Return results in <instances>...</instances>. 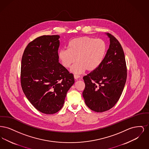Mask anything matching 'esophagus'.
I'll return each mask as SVG.
<instances>
[{
	"label": "esophagus",
	"mask_w": 149,
	"mask_h": 149,
	"mask_svg": "<svg viewBox=\"0 0 149 149\" xmlns=\"http://www.w3.org/2000/svg\"><path fill=\"white\" fill-rule=\"evenodd\" d=\"M74 79H75V80H78L79 79H80V76L79 75H74Z\"/></svg>",
	"instance_id": "1"
}]
</instances>
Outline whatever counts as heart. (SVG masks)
<instances>
[{"instance_id":"heart-1","label":"heart","mask_w":149,"mask_h":149,"mask_svg":"<svg viewBox=\"0 0 149 149\" xmlns=\"http://www.w3.org/2000/svg\"><path fill=\"white\" fill-rule=\"evenodd\" d=\"M107 45L100 38L88 36L75 38L69 42L68 50H60L58 58L65 68L71 67V71L80 74L86 70L93 71L98 69L106 56Z\"/></svg>"}]
</instances>
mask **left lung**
<instances>
[{"mask_svg":"<svg viewBox=\"0 0 149 149\" xmlns=\"http://www.w3.org/2000/svg\"><path fill=\"white\" fill-rule=\"evenodd\" d=\"M110 38L106 56L98 69L83 77V96L91 109L103 112L112 108L120 99L127 79V66L122 46L115 37Z\"/></svg>","mask_w":149,"mask_h":149,"instance_id":"obj_1","label":"left lung"}]
</instances>
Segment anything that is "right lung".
Listing matches in <instances>:
<instances>
[{"label":"right lung","mask_w":149,"mask_h":149,"mask_svg":"<svg viewBox=\"0 0 149 149\" xmlns=\"http://www.w3.org/2000/svg\"><path fill=\"white\" fill-rule=\"evenodd\" d=\"M58 35H43L30 42L22 57L23 92L36 109L51 114L64 106L74 75L58 63Z\"/></svg>","instance_id":"add662e5"}]
</instances>
